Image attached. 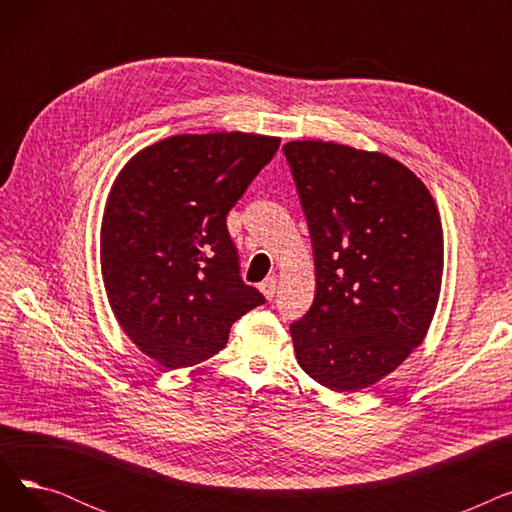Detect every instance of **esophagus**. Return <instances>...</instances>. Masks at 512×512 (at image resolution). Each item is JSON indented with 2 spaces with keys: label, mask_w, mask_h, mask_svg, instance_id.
<instances>
[{
  "label": "esophagus",
  "mask_w": 512,
  "mask_h": 512,
  "mask_svg": "<svg viewBox=\"0 0 512 512\" xmlns=\"http://www.w3.org/2000/svg\"><path fill=\"white\" fill-rule=\"evenodd\" d=\"M276 286H278V280H276V278H265V280L259 284V290L263 292V297H265L267 301H272V299H274Z\"/></svg>",
  "instance_id": "34e87169"
}]
</instances>
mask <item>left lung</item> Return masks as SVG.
I'll use <instances>...</instances> for the list:
<instances>
[{
  "instance_id": "1",
  "label": "left lung",
  "mask_w": 512,
  "mask_h": 512,
  "mask_svg": "<svg viewBox=\"0 0 512 512\" xmlns=\"http://www.w3.org/2000/svg\"><path fill=\"white\" fill-rule=\"evenodd\" d=\"M307 218L315 299L290 326L303 371L336 392L392 373L432 324L444 236L434 197L400 161L324 141L282 147Z\"/></svg>"
}]
</instances>
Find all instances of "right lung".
Instances as JSON below:
<instances>
[{"label":"right lung","mask_w":512,"mask_h":512,"mask_svg":"<svg viewBox=\"0 0 512 512\" xmlns=\"http://www.w3.org/2000/svg\"><path fill=\"white\" fill-rule=\"evenodd\" d=\"M278 137L176 134L134 155L101 222V276L126 336L168 369L226 346L230 328L263 305L242 282L226 215L272 161Z\"/></svg>","instance_id":"add662e5"}]
</instances>
